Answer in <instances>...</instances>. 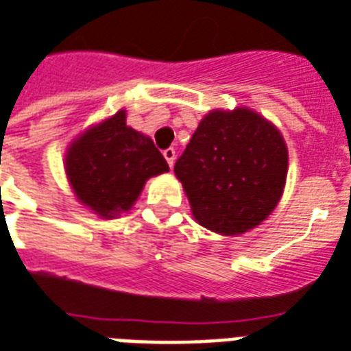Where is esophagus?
<instances>
[{
    "label": "esophagus",
    "mask_w": 351,
    "mask_h": 351,
    "mask_svg": "<svg viewBox=\"0 0 351 351\" xmlns=\"http://www.w3.org/2000/svg\"><path fill=\"white\" fill-rule=\"evenodd\" d=\"M162 155H165V159H166V162H168V166L172 168L173 162H176V149H173V147H168V149H165V152H162Z\"/></svg>",
    "instance_id": "esophagus-1"
}]
</instances>
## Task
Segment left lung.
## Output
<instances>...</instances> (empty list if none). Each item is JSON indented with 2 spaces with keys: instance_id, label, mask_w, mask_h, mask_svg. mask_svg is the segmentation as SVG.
I'll return each instance as SVG.
<instances>
[{
  "instance_id": "8db88e82",
  "label": "left lung",
  "mask_w": 351,
  "mask_h": 351,
  "mask_svg": "<svg viewBox=\"0 0 351 351\" xmlns=\"http://www.w3.org/2000/svg\"><path fill=\"white\" fill-rule=\"evenodd\" d=\"M173 172L194 220L218 235L235 237L257 228L278 207L289 149L281 131L254 109H213Z\"/></svg>"
}]
</instances>
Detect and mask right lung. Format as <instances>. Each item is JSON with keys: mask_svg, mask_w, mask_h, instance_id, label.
<instances>
[{"mask_svg": "<svg viewBox=\"0 0 351 351\" xmlns=\"http://www.w3.org/2000/svg\"><path fill=\"white\" fill-rule=\"evenodd\" d=\"M125 109L92 123L64 154V173L79 204L104 220L133 209L149 178L168 162L147 135L129 128Z\"/></svg>", "mask_w": 351, "mask_h": 351, "instance_id": "right-lung-1", "label": "right lung"}]
</instances>
